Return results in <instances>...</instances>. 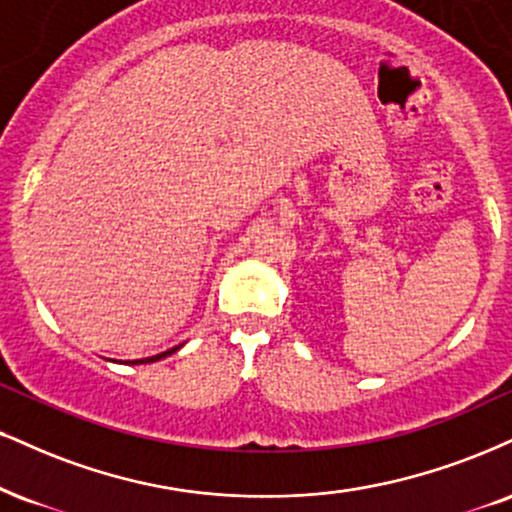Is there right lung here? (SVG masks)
Segmentation results:
<instances>
[{"mask_svg":"<svg viewBox=\"0 0 512 512\" xmlns=\"http://www.w3.org/2000/svg\"><path fill=\"white\" fill-rule=\"evenodd\" d=\"M181 346H183V343H178V346L169 348V350H164V353H159V355H152V357H143V360H112V362H126V365H145V362H155V360H162V357L171 355V353H176V350L181 348Z\"/></svg>","mask_w":512,"mask_h":512,"instance_id":"add662e5","label":"right lung"}]
</instances>
